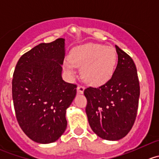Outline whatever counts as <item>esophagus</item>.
Returning a JSON list of instances; mask_svg holds the SVG:
<instances>
[{
  "label": "esophagus",
  "mask_w": 159,
  "mask_h": 159,
  "mask_svg": "<svg viewBox=\"0 0 159 159\" xmlns=\"http://www.w3.org/2000/svg\"><path fill=\"white\" fill-rule=\"evenodd\" d=\"M77 91H78V93L83 94L84 91V87L82 85H78V88H77Z\"/></svg>",
  "instance_id": "34e87169"
}]
</instances>
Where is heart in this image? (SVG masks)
Masks as SVG:
<instances>
[{
  "label": "heart",
  "mask_w": 159,
  "mask_h": 159,
  "mask_svg": "<svg viewBox=\"0 0 159 159\" xmlns=\"http://www.w3.org/2000/svg\"><path fill=\"white\" fill-rule=\"evenodd\" d=\"M70 61L64 62V67L70 77L76 75V67H81V75L86 82L101 85L112 77L116 54L109 46L87 43L74 48L70 53Z\"/></svg>",
  "instance_id": "obj_1"
}]
</instances>
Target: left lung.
<instances>
[{"label":"left lung","mask_w":159,"mask_h":159,"mask_svg":"<svg viewBox=\"0 0 159 159\" xmlns=\"http://www.w3.org/2000/svg\"><path fill=\"white\" fill-rule=\"evenodd\" d=\"M118 62L112 76L98 88L84 90L86 114L95 134L107 141H118L130 132L138 108L140 86L134 62L116 46Z\"/></svg>","instance_id":"1"}]
</instances>
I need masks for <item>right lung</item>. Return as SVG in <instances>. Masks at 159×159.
Here are the masks:
<instances>
[{
    "instance_id": "obj_1",
    "label": "right lung",
    "mask_w": 159,
    "mask_h": 159,
    "mask_svg": "<svg viewBox=\"0 0 159 159\" xmlns=\"http://www.w3.org/2000/svg\"><path fill=\"white\" fill-rule=\"evenodd\" d=\"M65 39L40 43L20 57L12 79V98L18 124L33 141L50 144L67 127L66 110L76 84L64 81Z\"/></svg>"
}]
</instances>
